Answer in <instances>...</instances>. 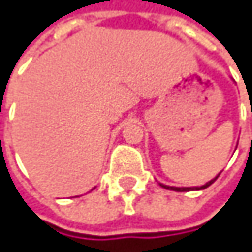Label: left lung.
Masks as SVG:
<instances>
[{
    "mask_svg": "<svg viewBox=\"0 0 252 252\" xmlns=\"http://www.w3.org/2000/svg\"><path fill=\"white\" fill-rule=\"evenodd\" d=\"M219 175H216L213 180H210L209 183H206V185L204 186H201V188H174V186H166V185H161V183H160V186L161 188H164V189H168V190H177V192H186V190H201V189H206V188H209L210 185H212V183L218 178Z\"/></svg>",
    "mask_w": 252,
    "mask_h": 252,
    "instance_id": "left-lung-1",
    "label": "left lung"
}]
</instances>
